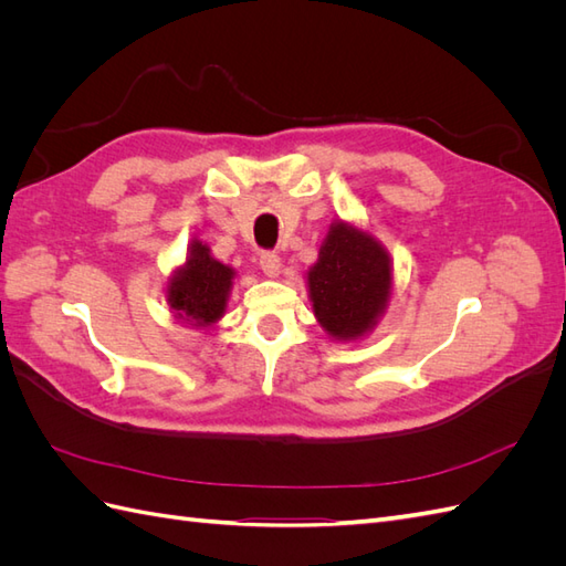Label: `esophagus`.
<instances>
[{"instance_id": "1", "label": "esophagus", "mask_w": 566, "mask_h": 566, "mask_svg": "<svg viewBox=\"0 0 566 566\" xmlns=\"http://www.w3.org/2000/svg\"><path fill=\"white\" fill-rule=\"evenodd\" d=\"M260 266L269 279H276L281 273V256L276 252H262L260 254Z\"/></svg>"}]
</instances>
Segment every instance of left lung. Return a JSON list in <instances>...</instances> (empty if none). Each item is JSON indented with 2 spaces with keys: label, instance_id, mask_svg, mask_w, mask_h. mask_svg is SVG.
Here are the masks:
<instances>
[{
  "label": "left lung",
  "instance_id": "left-lung-1",
  "mask_svg": "<svg viewBox=\"0 0 566 566\" xmlns=\"http://www.w3.org/2000/svg\"><path fill=\"white\" fill-rule=\"evenodd\" d=\"M306 283L325 333L335 339H358L373 331L389 302V254L370 233L335 221Z\"/></svg>",
  "mask_w": 566,
  "mask_h": 566
}]
</instances>
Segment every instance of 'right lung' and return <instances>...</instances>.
I'll use <instances>...</instances> for the list:
<instances>
[{"instance_id":"1","label":"right lung","mask_w":566,"mask_h":566,"mask_svg":"<svg viewBox=\"0 0 566 566\" xmlns=\"http://www.w3.org/2000/svg\"><path fill=\"white\" fill-rule=\"evenodd\" d=\"M233 276L235 271L217 262L208 245L191 243L186 264L167 283L169 310H175L177 318L208 328L224 316Z\"/></svg>"}]
</instances>
